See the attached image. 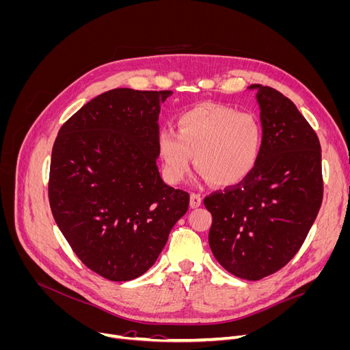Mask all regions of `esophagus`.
<instances>
[{
    "label": "esophagus",
    "instance_id": "obj_1",
    "mask_svg": "<svg viewBox=\"0 0 350 350\" xmlns=\"http://www.w3.org/2000/svg\"><path fill=\"white\" fill-rule=\"evenodd\" d=\"M201 201H203V198H201L196 193H191V196H189V207H191V208L200 207L201 206Z\"/></svg>",
    "mask_w": 350,
    "mask_h": 350
}]
</instances>
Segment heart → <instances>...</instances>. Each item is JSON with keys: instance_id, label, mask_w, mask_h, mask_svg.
Instances as JSON below:
<instances>
[{"instance_id": "obj_1", "label": "heart", "mask_w": 350, "mask_h": 350, "mask_svg": "<svg viewBox=\"0 0 350 350\" xmlns=\"http://www.w3.org/2000/svg\"><path fill=\"white\" fill-rule=\"evenodd\" d=\"M178 133L163 129L157 150L169 184L183 183L193 165L216 185H235L256 167L262 143L260 120L252 112L203 103L178 116Z\"/></svg>"}]
</instances>
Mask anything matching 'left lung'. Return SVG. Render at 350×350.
<instances>
[{
  "label": "left lung",
  "mask_w": 350,
  "mask_h": 350,
  "mask_svg": "<svg viewBox=\"0 0 350 350\" xmlns=\"http://www.w3.org/2000/svg\"><path fill=\"white\" fill-rule=\"evenodd\" d=\"M257 90L262 143L254 171L204 198L213 221L208 245L237 278L260 280L299 251L323 201L321 147L295 103L276 89Z\"/></svg>",
  "instance_id": "left-lung-1"
}]
</instances>
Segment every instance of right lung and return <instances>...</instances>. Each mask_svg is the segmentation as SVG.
I'll return each mask as SVG.
<instances>
[{
  "instance_id": "obj_1",
  "label": "right lung",
  "mask_w": 350,
  "mask_h": 350,
  "mask_svg": "<svg viewBox=\"0 0 350 350\" xmlns=\"http://www.w3.org/2000/svg\"><path fill=\"white\" fill-rule=\"evenodd\" d=\"M171 90L113 89L61 126L48 196L59 230L84 266L112 282L149 270L189 196L156 166L159 112Z\"/></svg>"
}]
</instances>
